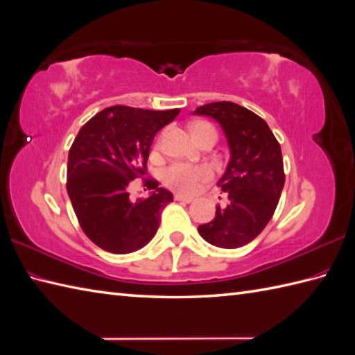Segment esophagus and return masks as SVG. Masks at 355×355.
Segmentation results:
<instances>
[{
	"label": "esophagus",
	"instance_id": "obj_1",
	"mask_svg": "<svg viewBox=\"0 0 355 355\" xmlns=\"http://www.w3.org/2000/svg\"><path fill=\"white\" fill-rule=\"evenodd\" d=\"M174 198H175L177 201H183V202H192V201H193V196L183 195V193H175Z\"/></svg>",
	"mask_w": 355,
	"mask_h": 355
}]
</instances>
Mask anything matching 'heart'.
Masks as SVG:
<instances>
[{"mask_svg": "<svg viewBox=\"0 0 355 355\" xmlns=\"http://www.w3.org/2000/svg\"><path fill=\"white\" fill-rule=\"evenodd\" d=\"M210 131H215L213 125L209 122H198L192 127V133L195 139L200 142V140L210 133ZM216 133V131H215ZM162 145V139L157 140V148ZM213 177V169L209 164H189V163H174L164 171L163 181L164 184L175 189L178 192L184 193H193L198 191L205 181H209Z\"/></svg>", "mask_w": 355, "mask_h": 355, "instance_id": "b5f03b06", "label": "heart"}]
</instances>
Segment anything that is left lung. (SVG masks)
<instances>
[{
  "instance_id": "1",
  "label": "left lung",
  "mask_w": 355,
  "mask_h": 355,
  "mask_svg": "<svg viewBox=\"0 0 355 355\" xmlns=\"http://www.w3.org/2000/svg\"><path fill=\"white\" fill-rule=\"evenodd\" d=\"M193 113L218 121L232 151L227 171L218 181L227 193V205H216L215 219L198 227V232L219 248H241L274 216L286 180L282 146L259 114L236 103H210Z\"/></svg>"
}]
</instances>
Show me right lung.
I'll return each instance as SVG.
<instances>
[{
	"mask_svg": "<svg viewBox=\"0 0 355 355\" xmlns=\"http://www.w3.org/2000/svg\"><path fill=\"white\" fill-rule=\"evenodd\" d=\"M178 113L113 105L80 128L68 155L66 191L81 230L101 250L133 252L157 233L172 193L148 177L144 186L151 195L133 202L128 186L146 174L154 136Z\"/></svg>",
	"mask_w": 355,
	"mask_h": 355,
	"instance_id": "obj_1",
	"label": "right lung"
}]
</instances>
